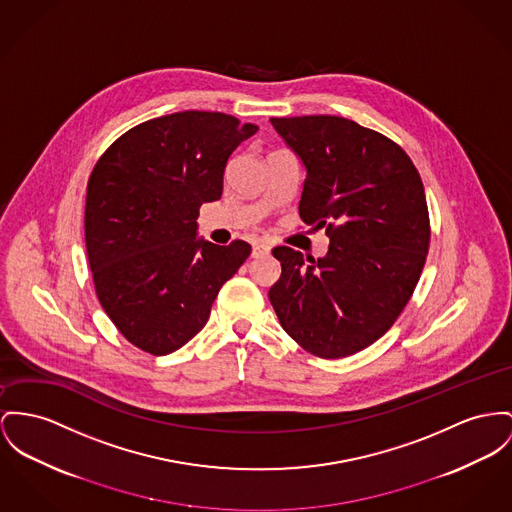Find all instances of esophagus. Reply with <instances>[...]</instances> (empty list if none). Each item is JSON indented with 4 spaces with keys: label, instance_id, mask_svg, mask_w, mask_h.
Listing matches in <instances>:
<instances>
[{
    "label": "esophagus",
    "instance_id": "obj_1",
    "mask_svg": "<svg viewBox=\"0 0 512 512\" xmlns=\"http://www.w3.org/2000/svg\"><path fill=\"white\" fill-rule=\"evenodd\" d=\"M268 252H270V246H268L266 242H254V246H252V258H260V256L268 254Z\"/></svg>",
    "mask_w": 512,
    "mask_h": 512
}]
</instances>
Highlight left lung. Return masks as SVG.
Instances as JSON below:
<instances>
[{"label": "left lung", "mask_w": 512, "mask_h": 512, "mask_svg": "<svg viewBox=\"0 0 512 512\" xmlns=\"http://www.w3.org/2000/svg\"><path fill=\"white\" fill-rule=\"evenodd\" d=\"M307 178L299 215L326 227L324 258L275 246L270 303L283 330L322 359L353 355L398 320L431 242L421 176L390 137L340 116L272 118Z\"/></svg>", "instance_id": "obj_1"}]
</instances>
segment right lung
I'll return each instance as SVG.
<instances>
[{"mask_svg": "<svg viewBox=\"0 0 512 512\" xmlns=\"http://www.w3.org/2000/svg\"><path fill=\"white\" fill-rule=\"evenodd\" d=\"M254 124L186 110L141 122L118 137L87 182L85 246L99 303L118 332L151 355H169L207 322L227 279L252 246L196 239L204 202Z\"/></svg>", "mask_w": 512, "mask_h": 512, "instance_id": "right-lung-1", "label": "right lung"}]
</instances>
